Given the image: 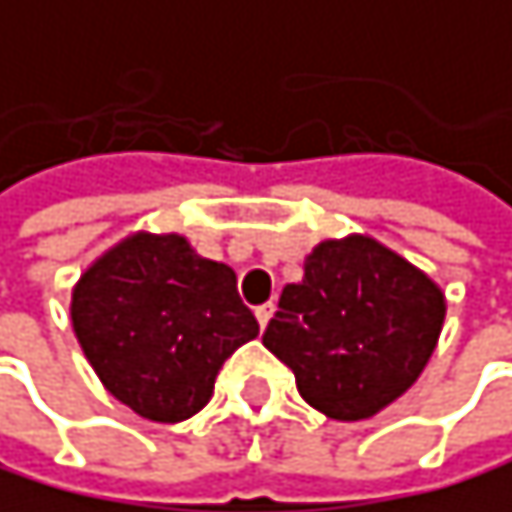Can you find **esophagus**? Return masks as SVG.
Here are the masks:
<instances>
[{"instance_id":"esophagus-1","label":"esophagus","mask_w":512,"mask_h":512,"mask_svg":"<svg viewBox=\"0 0 512 512\" xmlns=\"http://www.w3.org/2000/svg\"><path fill=\"white\" fill-rule=\"evenodd\" d=\"M275 316V303H262V306H256V322L265 328L269 325V319Z\"/></svg>"}]
</instances>
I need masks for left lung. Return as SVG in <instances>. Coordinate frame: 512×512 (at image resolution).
<instances>
[{
    "mask_svg": "<svg viewBox=\"0 0 512 512\" xmlns=\"http://www.w3.org/2000/svg\"><path fill=\"white\" fill-rule=\"evenodd\" d=\"M441 287L363 234L322 240L262 334L300 397L338 422L369 419L422 375L444 325Z\"/></svg>",
    "mask_w": 512,
    "mask_h": 512,
    "instance_id": "1",
    "label": "left lung"
}]
</instances>
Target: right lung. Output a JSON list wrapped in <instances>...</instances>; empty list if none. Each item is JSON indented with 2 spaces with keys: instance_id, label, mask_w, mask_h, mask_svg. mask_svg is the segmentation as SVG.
Instances as JSON below:
<instances>
[{
  "instance_id": "1",
  "label": "right lung",
  "mask_w": 512,
  "mask_h": 512,
  "mask_svg": "<svg viewBox=\"0 0 512 512\" xmlns=\"http://www.w3.org/2000/svg\"><path fill=\"white\" fill-rule=\"evenodd\" d=\"M80 350L106 391L143 419L181 422L212 397L225 359L259 334L225 262L181 234H131L71 294Z\"/></svg>"
}]
</instances>
